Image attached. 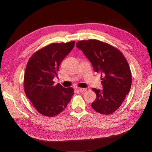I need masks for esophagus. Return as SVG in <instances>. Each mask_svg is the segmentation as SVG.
<instances>
[{
	"instance_id": "1",
	"label": "esophagus",
	"mask_w": 152,
	"mask_h": 152,
	"mask_svg": "<svg viewBox=\"0 0 152 152\" xmlns=\"http://www.w3.org/2000/svg\"><path fill=\"white\" fill-rule=\"evenodd\" d=\"M79 91L81 92H84L86 91V88H79Z\"/></svg>"
}]
</instances>
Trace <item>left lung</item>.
Masks as SVG:
<instances>
[{"label":"left lung","instance_id":"left-lung-1","mask_svg":"<svg viewBox=\"0 0 152 152\" xmlns=\"http://www.w3.org/2000/svg\"><path fill=\"white\" fill-rule=\"evenodd\" d=\"M76 45L91 61L95 72L101 74L103 89L92 88L97 97L92 107L102 115L113 113L131 89L132 75L128 63L118 49L99 40H84Z\"/></svg>","mask_w":152,"mask_h":152}]
</instances>
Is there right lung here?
Listing matches in <instances>:
<instances>
[{"mask_svg":"<svg viewBox=\"0 0 152 152\" xmlns=\"http://www.w3.org/2000/svg\"><path fill=\"white\" fill-rule=\"evenodd\" d=\"M75 42L53 43L30 57L24 77L27 98L39 113L52 117L65 110L74 94L72 87L54 85L53 78L61 61L73 49Z\"/></svg>","mask_w":152,"mask_h":152,"instance_id":"1","label":"right lung"}]
</instances>
